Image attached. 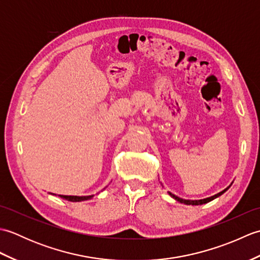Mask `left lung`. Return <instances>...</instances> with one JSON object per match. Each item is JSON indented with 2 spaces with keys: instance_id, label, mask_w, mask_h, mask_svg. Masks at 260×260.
<instances>
[{
  "instance_id": "obj_1",
  "label": "left lung",
  "mask_w": 260,
  "mask_h": 260,
  "mask_svg": "<svg viewBox=\"0 0 260 260\" xmlns=\"http://www.w3.org/2000/svg\"><path fill=\"white\" fill-rule=\"evenodd\" d=\"M229 186H230V185H229ZM229 186L227 187V189H224L223 191L217 193V194H214V196L210 197V198H207V199H202V200H184V199H181V198H179V197H176L175 194H173V193H171V192H169V194H170L171 197H172L173 199H175L176 201H179V202H181V203H184V204H192V206H199V204L208 203V202H210V201H212L213 199L220 197V196L222 194V193H224L225 191H227V190L229 189Z\"/></svg>"
}]
</instances>
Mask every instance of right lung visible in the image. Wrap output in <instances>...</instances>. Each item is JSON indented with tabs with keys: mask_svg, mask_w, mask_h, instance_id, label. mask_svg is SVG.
<instances>
[{
	"mask_svg": "<svg viewBox=\"0 0 260 260\" xmlns=\"http://www.w3.org/2000/svg\"><path fill=\"white\" fill-rule=\"evenodd\" d=\"M60 198L64 199V200L68 201H73V202H79V201H85V200H89L93 196H88V197H77V196H59Z\"/></svg>",
	"mask_w": 260,
	"mask_h": 260,
	"instance_id": "add662e5",
	"label": "right lung"
}]
</instances>
